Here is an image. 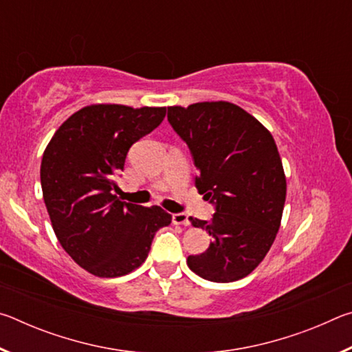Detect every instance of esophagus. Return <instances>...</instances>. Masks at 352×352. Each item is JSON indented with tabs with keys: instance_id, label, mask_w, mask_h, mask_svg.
Wrapping results in <instances>:
<instances>
[{
	"instance_id": "esophagus-1",
	"label": "esophagus",
	"mask_w": 352,
	"mask_h": 352,
	"mask_svg": "<svg viewBox=\"0 0 352 352\" xmlns=\"http://www.w3.org/2000/svg\"><path fill=\"white\" fill-rule=\"evenodd\" d=\"M172 222L175 225H183V226H189V219L184 212H177V214H172Z\"/></svg>"
}]
</instances>
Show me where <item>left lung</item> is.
<instances>
[{"label":"left lung","instance_id":"8db88e82","mask_svg":"<svg viewBox=\"0 0 352 352\" xmlns=\"http://www.w3.org/2000/svg\"><path fill=\"white\" fill-rule=\"evenodd\" d=\"M172 129L192 153L195 186L216 206L211 220L189 217L212 237L188 267L212 283L250 275L269 253L281 225L285 175L272 133L236 104L168 107Z\"/></svg>","mask_w":352,"mask_h":352}]
</instances>
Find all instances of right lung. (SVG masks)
<instances>
[{
  "instance_id": "right-lung-1",
  "label": "right lung",
  "mask_w": 352,
  "mask_h": 352,
  "mask_svg": "<svg viewBox=\"0 0 352 352\" xmlns=\"http://www.w3.org/2000/svg\"><path fill=\"white\" fill-rule=\"evenodd\" d=\"M166 107L87 105L52 136L40 168L52 230L76 264L99 278L124 276L146 261L172 220L160 206L119 200L115 175L129 148L163 122Z\"/></svg>"
}]
</instances>
